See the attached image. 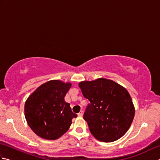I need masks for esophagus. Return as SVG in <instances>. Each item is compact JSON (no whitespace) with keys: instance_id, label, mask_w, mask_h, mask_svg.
<instances>
[{"instance_id":"obj_1","label":"esophagus","mask_w":160,"mask_h":160,"mask_svg":"<svg viewBox=\"0 0 160 160\" xmlns=\"http://www.w3.org/2000/svg\"><path fill=\"white\" fill-rule=\"evenodd\" d=\"M78 115L79 117H82V115H83V111H80L79 113H78Z\"/></svg>"}]
</instances>
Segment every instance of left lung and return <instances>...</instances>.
<instances>
[{"label":"left lung","mask_w":160,"mask_h":160,"mask_svg":"<svg viewBox=\"0 0 160 160\" xmlns=\"http://www.w3.org/2000/svg\"><path fill=\"white\" fill-rule=\"evenodd\" d=\"M79 87L84 97L90 101L83 118L91 133L104 142H114L123 136L135 115L127 90L105 78L81 82Z\"/></svg>","instance_id":"1"}]
</instances>
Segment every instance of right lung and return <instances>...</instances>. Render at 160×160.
<instances>
[{
  "instance_id": "add662e5",
  "label": "right lung",
  "mask_w": 160,
  "mask_h": 160,
  "mask_svg": "<svg viewBox=\"0 0 160 160\" xmlns=\"http://www.w3.org/2000/svg\"><path fill=\"white\" fill-rule=\"evenodd\" d=\"M70 83L51 80L40 86L27 100L25 115L29 127L40 138L56 140L66 132L76 118L64 101Z\"/></svg>"
}]
</instances>
